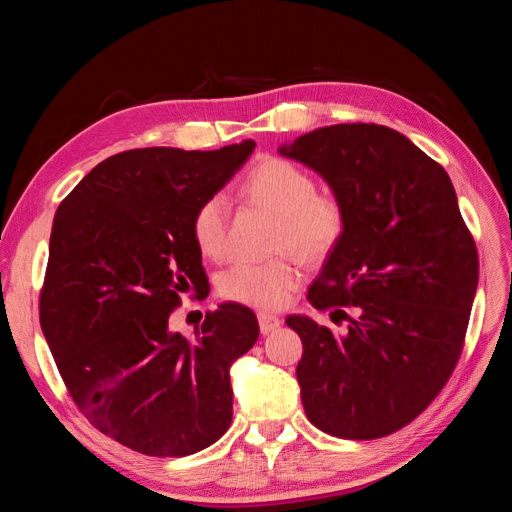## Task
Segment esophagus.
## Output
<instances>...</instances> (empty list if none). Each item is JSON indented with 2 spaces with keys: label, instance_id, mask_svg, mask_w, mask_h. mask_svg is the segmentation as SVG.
Segmentation results:
<instances>
[{
  "label": "esophagus",
  "instance_id": "esophagus-1",
  "mask_svg": "<svg viewBox=\"0 0 512 512\" xmlns=\"http://www.w3.org/2000/svg\"><path fill=\"white\" fill-rule=\"evenodd\" d=\"M258 324H260V333L262 335H269L273 331H277L282 327V320L273 316V314H267V312H260L258 314Z\"/></svg>",
  "mask_w": 512,
  "mask_h": 512
}]
</instances>
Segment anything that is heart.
I'll use <instances>...</instances> for the list:
<instances>
[{
	"instance_id": "1",
	"label": "heart",
	"mask_w": 512,
	"mask_h": 512,
	"mask_svg": "<svg viewBox=\"0 0 512 512\" xmlns=\"http://www.w3.org/2000/svg\"><path fill=\"white\" fill-rule=\"evenodd\" d=\"M314 175L292 160H260L241 185V196L277 215L275 252H294L307 262L329 258L348 230V209L329 190H316ZM192 239L205 258L226 252V205L222 196L200 203L192 218ZM301 284V271L290 256L267 262H237L218 277V294L226 301L258 309L282 307Z\"/></svg>"
}]
</instances>
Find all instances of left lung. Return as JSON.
I'll return each mask as SVG.
<instances>
[{
  "mask_svg": "<svg viewBox=\"0 0 512 512\" xmlns=\"http://www.w3.org/2000/svg\"><path fill=\"white\" fill-rule=\"evenodd\" d=\"M280 153L314 168L348 209L344 241L307 290L346 331L286 318L303 342L305 414L337 438H384L453 376L478 284L472 232L446 170L391 128L337 123Z\"/></svg>",
  "mask_w": 512,
  "mask_h": 512,
  "instance_id": "1",
  "label": "left lung"
}]
</instances>
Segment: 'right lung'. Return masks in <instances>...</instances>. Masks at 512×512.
Here are the masks:
<instances>
[{
	"instance_id": "1",
	"label": "right lung",
	"mask_w": 512,
	"mask_h": 512,
	"mask_svg": "<svg viewBox=\"0 0 512 512\" xmlns=\"http://www.w3.org/2000/svg\"><path fill=\"white\" fill-rule=\"evenodd\" d=\"M147 147L100 162L61 200L40 290V327L72 401L104 436L185 457L232 421L228 369L258 339L250 307L168 331L181 294L207 290L192 218L254 151Z\"/></svg>"
}]
</instances>
